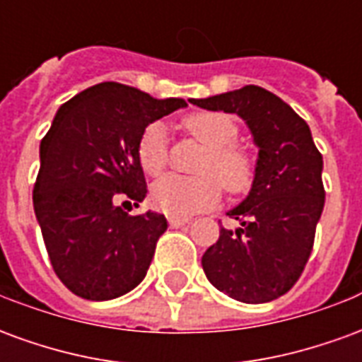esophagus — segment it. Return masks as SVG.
Returning a JSON list of instances; mask_svg holds the SVG:
<instances>
[{
  "label": "esophagus",
  "mask_w": 362,
  "mask_h": 362,
  "mask_svg": "<svg viewBox=\"0 0 362 362\" xmlns=\"http://www.w3.org/2000/svg\"><path fill=\"white\" fill-rule=\"evenodd\" d=\"M168 223H170V227H182V225L189 223V219L188 217H174V215H170V217H168Z\"/></svg>",
  "instance_id": "esophagus-1"
}]
</instances>
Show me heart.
Here are the masks:
<instances>
[{
  "instance_id": "heart-1",
  "label": "heart",
  "mask_w": 362,
  "mask_h": 362,
  "mask_svg": "<svg viewBox=\"0 0 362 362\" xmlns=\"http://www.w3.org/2000/svg\"><path fill=\"white\" fill-rule=\"evenodd\" d=\"M184 127L207 147L199 165V174L205 176L182 178L170 174L153 184V205L174 217H188L213 207L221 197L220 181L228 192L238 194L248 188L254 178V163L246 151L235 145L238 127L228 116L219 112H196L184 119ZM137 157L143 170L151 176L165 170L168 151L166 127L160 122L145 127L137 145Z\"/></svg>"
}]
</instances>
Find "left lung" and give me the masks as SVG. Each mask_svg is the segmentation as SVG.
Instances as JSON below:
<instances>
[{
	"mask_svg": "<svg viewBox=\"0 0 362 362\" xmlns=\"http://www.w3.org/2000/svg\"><path fill=\"white\" fill-rule=\"evenodd\" d=\"M189 103L238 114L258 147L254 180L243 204L227 213L235 230L221 227L202 266L215 288L240 303H269L300 277L324 209L322 155L310 127L269 90L246 85Z\"/></svg>",
	"mask_w": 362,
	"mask_h": 362,
	"instance_id": "8db88e82",
	"label": "left lung"
}]
</instances>
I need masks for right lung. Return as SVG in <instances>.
<instances>
[{
	"mask_svg": "<svg viewBox=\"0 0 362 362\" xmlns=\"http://www.w3.org/2000/svg\"><path fill=\"white\" fill-rule=\"evenodd\" d=\"M188 106L122 83H98L59 106L40 141L33 189L52 267L71 293L110 300L147 275L165 215H127L118 199L141 204L147 184L137 157L145 127Z\"/></svg>",
	"mask_w": 362,
	"mask_h": 362,
	"instance_id": "add662e5",
	"label": "right lung"
}]
</instances>
